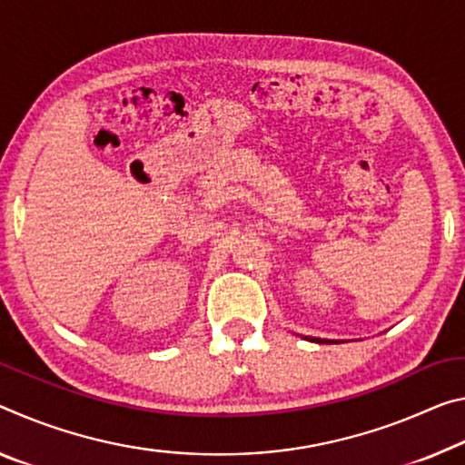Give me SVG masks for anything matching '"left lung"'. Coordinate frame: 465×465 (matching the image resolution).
Masks as SVG:
<instances>
[{
  "label": "left lung",
  "mask_w": 465,
  "mask_h": 465,
  "mask_svg": "<svg viewBox=\"0 0 465 465\" xmlns=\"http://www.w3.org/2000/svg\"><path fill=\"white\" fill-rule=\"evenodd\" d=\"M314 341H322V339H314Z\"/></svg>",
  "instance_id": "8db88e82"
}]
</instances>
